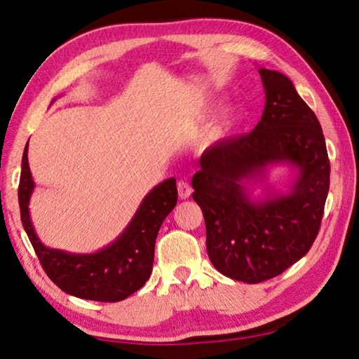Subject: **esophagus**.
I'll list each match as a JSON object with an SVG mask.
<instances>
[{
    "instance_id": "obj_1",
    "label": "esophagus",
    "mask_w": 359,
    "mask_h": 359,
    "mask_svg": "<svg viewBox=\"0 0 359 359\" xmlns=\"http://www.w3.org/2000/svg\"><path fill=\"white\" fill-rule=\"evenodd\" d=\"M177 191H179V196L182 199H187V198H190L193 188H191L190 184H188L187 180H179L177 182Z\"/></svg>"
}]
</instances>
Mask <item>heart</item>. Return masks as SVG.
Wrapping results in <instances>:
<instances>
[{
    "mask_svg": "<svg viewBox=\"0 0 359 359\" xmlns=\"http://www.w3.org/2000/svg\"><path fill=\"white\" fill-rule=\"evenodd\" d=\"M226 123H227V121L224 119V121H221L217 127H213V130H212V133H210V138H218V136H221V133H223V130H224V127H226Z\"/></svg>",
    "mask_w": 359,
    "mask_h": 359,
    "instance_id": "obj_1",
    "label": "heart"
}]
</instances>
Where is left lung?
<instances>
[{"label": "left lung", "instance_id": "obj_1", "mask_svg": "<svg viewBox=\"0 0 359 359\" xmlns=\"http://www.w3.org/2000/svg\"><path fill=\"white\" fill-rule=\"evenodd\" d=\"M265 108L252 132L208 147L193 175V199L205 219L207 252L224 276L257 284L281 275L311 250L330 190V160L314 111L287 76L259 69ZM287 164L296 179L287 194L264 186L270 165Z\"/></svg>", "mask_w": 359, "mask_h": 359}]
</instances>
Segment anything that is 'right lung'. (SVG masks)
I'll use <instances>...</instances> for the list:
<instances>
[{
  "instance_id": "right-lung-1",
  "label": "right lung",
  "mask_w": 359,
  "mask_h": 359,
  "mask_svg": "<svg viewBox=\"0 0 359 359\" xmlns=\"http://www.w3.org/2000/svg\"><path fill=\"white\" fill-rule=\"evenodd\" d=\"M34 180L29 171L28 144L22 158L18 204L22 223L42 269L57 287L69 295L94 302H122L140 290L151 276L155 240L160 226L177 204L175 179L163 180L151 191L113 243L90 254H75L45 246L29 217Z\"/></svg>"
}]
</instances>
